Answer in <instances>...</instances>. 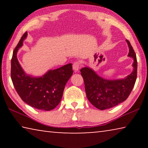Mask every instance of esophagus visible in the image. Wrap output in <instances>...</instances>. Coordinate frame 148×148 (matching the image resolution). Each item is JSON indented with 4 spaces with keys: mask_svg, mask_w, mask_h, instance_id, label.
<instances>
[{
    "mask_svg": "<svg viewBox=\"0 0 148 148\" xmlns=\"http://www.w3.org/2000/svg\"><path fill=\"white\" fill-rule=\"evenodd\" d=\"M80 66H81V65H80V62L79 61H76L74 62L73 65H72V67H73L74 71L76 72L78 71V70L80 68Z\"/></svg>",
    "mask_w": 148,
    "mask_h": 148,
    "instance_id": "1",
    "label": "esophagus"
}]
</instances>
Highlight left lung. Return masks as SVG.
<instances>
[{"instance_id":"1","label":"left lung","mask_w":148,"mask_h":148,"mask_svg":"<svg viewBox=\"0 0 148 148\" xmlns=\"http://www.w3.org/2000/svg\"><path fill=\"white\" fill-rule=\"evenodd\" d=\"M128 57L133 59V71L123 79H107L99 76L93 70L86 66L80 70L85 84L87 98L97 108L101 110L114 107L125 101L131 93L137 77V60L129 40Z\"/></svg>"}]
</instances>
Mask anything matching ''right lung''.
<instances>
[{"label": "right lung", "instance_id": "1", "mask_svg": "<svg viewBox=\"0 0 148 148\" xmlns=\"http://www.w3.org/2000/svg\"><path fill=\"white\" fill-rule=\"evenodd\" d=\"M27 36L26 32L13 52L11 60V78L17 94L23 101L34 108L49 111L59 104L65 85L73 71L69 63L55 70H49L43 76L27 74L18 61L17 53Z\"/></svg>", "mask_w": 148, "mask_h": 148}]
</instances>
